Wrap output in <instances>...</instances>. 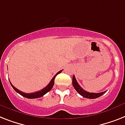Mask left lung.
Wrapping results in <instances>:
<instances>
[{
	"mask_svg": "<svg viewBox=\"0 0 125 125\" xmlns=\"http://www.w3.org/2000/svg\"><path fill=\"white\" fill-rule=\"evenodd\" d=\"M73 85L75 90L78 92L81 96H82L84 98H88V99H96V98H98L102 96L104 93L106 92H99V93H93V92H89L87 91H85L82 89V87L80 86V85L78 83L74 76H73Z\"/></svg>",
	"mask_w": 125,
	"mask_h": 125,
	"instance_id": "left-lung-1",
	"label": "left lung"
}]
</instances>
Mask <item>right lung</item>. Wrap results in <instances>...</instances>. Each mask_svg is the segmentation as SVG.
<instances>
[{"label":"right lung","mask_w":125,"mask_h":125,"mask_svg":"<svg viewBox=\"0 0 125 125\" xmlns=\"http://www.w3.org/2000/svg\"><path fill=\"white\" fill-rule=\"evenodd\" d=\"M62 71H62H59L58 73H56V74L52 78V79L51 80V81L50 82V83L47 85L46 86V87L44 88V89H42L41 91H38V92H33V93H25V92H22V91H19V89H17V88H15L14 86L12 85L11 83V82H10V83H11V85L12 87L13 88V89L15 90L16 92H17V93H19V94H20L21 96H24V97H25V98H29V99H34V98H40V97H42V96H43V95H45L46 93H47V92H49V91H50L51 90V89L52 88V87H53L54 84V79H55V77L56 75H58V74H60V73H61V72Z\"/></svg>","instance_id":"add662e5"}]
</instances>
